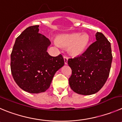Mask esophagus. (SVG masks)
Returning <instances> with one entry per match:
<instances>
[{"label":"esophagus","instance_id":"obj_1","mask_svg":"<svg viewBox=\"0 0 122 122\" xmlns=\"http://www.w3.org/2000/svg\"><path fill=\"white\" fill-rule=\"evenodd\" d=\"M64 63L65 64H67V61H68V57L67 56H64Z\"/></svg>","mask_w":122,"mask_h":122}]
</instances>
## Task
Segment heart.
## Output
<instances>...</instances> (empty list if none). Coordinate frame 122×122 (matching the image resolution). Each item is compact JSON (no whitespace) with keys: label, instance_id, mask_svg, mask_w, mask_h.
<instances>
[{"label":"heart","instance_id":"1","mask_svg":"<svg viewBox=\"0 0 122 122\" xmlns=\"http://www.w3.org/2000/svg\"><path fill=\"white\" fill-rule=\"evenodd\" d=\"M57 41L63 47H69L70 54L76 56L85 52L90 41V37L86 33L81 34L74 32L60 35L58 37Z\"/></svg>","mask_w":122,"mask_h":122}]
</instances>
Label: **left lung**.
Returning a JSON list of instances; mask_svg holds the SVG:
<instances>
[{"label": "left lung", "mask_w": 122, "mask_h": 122, "mask_svg": "<svg viewBox=\"0 0 122 122\" xmlns=\"http://www.w3.org/2000/svg\"><path fill=\"white\" fill-rule=\"evenodd\" d=\"M96 39L81 55L68 60L71 69L69 85L78 94L90 95L98 92L110 75L112 60L111 44L101 32L96 33Z\"/></svg>", "instance_id": "obj_1"}]
</instances>
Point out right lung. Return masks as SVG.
Wrapping results in <instances>:
<instances>
[{
	"mask_svg": "<svg viewBox=\"0 0 122 122\" xmlns=\"http://www.w3.org/2000/svg\"><path fill=\"white\" fill-rule=\"evenodd\" d=\"M39 25L27 28L16 38L11 54V70L19 87L30 93L49 88L56 71L64 65L61 54L52 56L47 52L51 41L38 33Z\"/></svg>",
	"mask_w": 122,
	"mask_h": 122,
	"instance_id": "add662e5",
	"label": "right lung"
}]
</instances>
